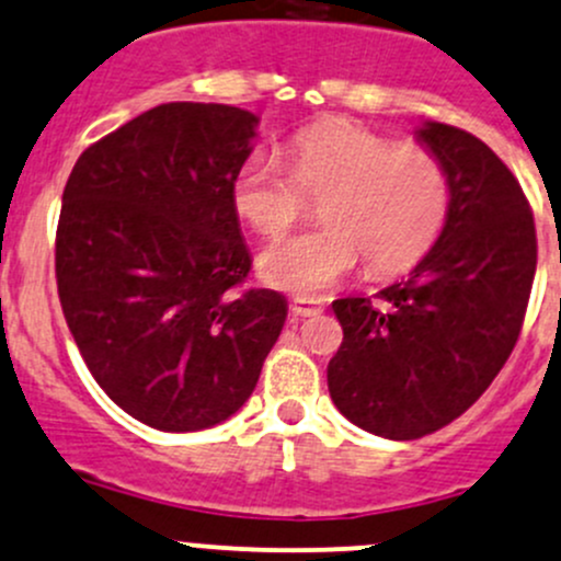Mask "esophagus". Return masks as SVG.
<instances>
[{"mask_svg":"<svg viewBox=\"0 0 561 561\" xmlns=\"http://www.w3.org/2000/svg\"><path fill=\"white\" fill-rule=\"evenodd\" d=\"M291 313L297 316V319H310V316L323 313V305L319 299H294Z\"/></svg>","mask_w":561,"mask_h":561,"instance_id":"esophagus-1","label":"esophagus"}]
</instances>
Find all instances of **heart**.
Masks as SVG:
<instances>
[{
    "mask_svg": "<svg viewBox=\"0 0 561 561\" xmlns=\"http://www.w3.org/2000/svg\"><path fill=\"white\" fill-rule=\"evenodd\" d=\"M288 167L253 153L232 181L234 210L259 234H283L319 202L321 229L259 253L264 283L319 297L367 259L369 273L400 275L435 248L451 213V175L435 151L400 146L365 126L323 124L288 142Z\"/></svg>",
    "mask_w": 561,
    "mask_h": 561,
    "instance_id": "obj_1",
    "label": "heart"
}]
</instances>
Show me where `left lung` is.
<instances>
[{"mask_svg":"<svg viewBox=\"0 0 561 561\" xmlns=\"http://www.w3.org/2000/svg\"><path fill=\"white\" fill-rule=\"evenodd\" d=\"M419 140L451 175V213L405 280L334 299L343 345L329 394L351 424L415 440L459 419L511 356L533 291L538 238L522 186L486 142L430 121Z\"/></svg>","mask_w":561,"mask_h":561,"instance_id":"1","label":"left lung"}]
</instances>
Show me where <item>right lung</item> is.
<instances>
[{"label":"right lung","instance_id":"add662e5","mask_svg":"<svg viewBox=\"0 0 561 561\" xmlns=\"http://www.w3.org/2000/svg\"><path fill=\"white\" fill-rule=\"evenodd\" d=\"M259 118L170 102L85 148L61 196L56 286L85 367L131 419L196 432L238 413L286 321L242 288L232 181Z\"/></svg>","mask_w":561,"mask_h":561}]
</instances>
